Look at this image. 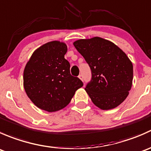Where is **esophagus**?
I'll return each mask as SVG.
<instances>
[{
    "label": "esophagus",
    "instance_id": "esophagus-1",
    "mask_svg": "<svg viewBox=\"0 0 151 151\" xmlns=\"http://www.w3.org/2000/svg\"><path fill=\"white\" fill-rule=\"evenodd\" d=\"M78 77H79V78L80 79V80H83V76L82 75V74H80V75L78 76Z\"/></svg>",
    "mask_w": 151,
    "mask_h": 151
}]
</instances>
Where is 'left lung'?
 Returning a JSON list of instances; mask_svg holds the SVG:
<instances>
[{
    "instance_id": "8db88e82",
    "label": "left lung",
    "mask_w": 151,
    "mask_h": 151,
    "mask_svg": "<svg viewBox=\"0 0 151 151\" xmlns=\"http://www.w3.org/2000/svg\"><path fill=\"white\" fill-rule=\"evenodd\" d=\"M74 46L89 65L91 79L85 90L101 109L116 107L126 99L133 80V65L126 54L99 37L80 39Z\"/></svg>"
}]
</instances>
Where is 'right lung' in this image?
<instances>
[{"mask_svg":"<svg viewBox=\"0 0 151 151\" xmlns=\"http://www.w3.org/2000/svg\"><path fill=\"white\" fill-rule=\"evenodd\" d=\"M67 46L48 42L33 53L24 70V88L33 103L47 112H55L69 104L83 83L70 73L64 58Z\"/></svg>","mask_w":151,"mask_h":151,"instance_id":"1","label":"right lung"}]
</instances>
